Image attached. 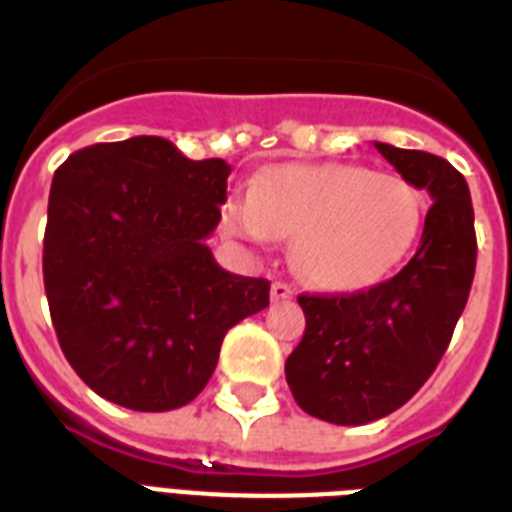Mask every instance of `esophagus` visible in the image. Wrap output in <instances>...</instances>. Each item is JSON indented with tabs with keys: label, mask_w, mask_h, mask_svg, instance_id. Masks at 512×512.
Wrapping results in <instances>:
<instances>
[{
	"label": "esophagus",
	"mask_w": 512,
	"mask_h": 512,
	"mask_svg": "<svg viewBox=\"0 0 512 512\" xmlns=\"http://www.w3.org/2000/svg\"><path fill=\"white\" fill-rule=\"evenodd\" d=\"M292 297V287L289 284H284V281H276L271 287V300L273 303H279V300H289Z\"/></svg>",
	"instance_id": "1"
}]
</instances>
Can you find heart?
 <instances>
[{
    "label": "heart",
    "mask_w": 512,
    "mask_h": 512,
    "mask_svg": "<svg viewBox=\"0 0 512 512\" xmlns=\"http://www.w3.org/2000/svg\"><path fill=\"white\" fill-rule=\"evenodd\" d=\"M420 188L358 164H276L223 207L241 239L292 241V260L324 292H361L396 268L422 231Z\"/></svg>",
    "instance_id": "obj_1"
}]
</instances>
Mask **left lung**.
Listing matches in <instances>:
<instances>
[{
    "label": "left lung",
    "mask_w": 512,
    "mask_h": 512,
    "mask_svg": "<svg viewBox=\"0 0 512 512\" xmlns=\"http://www.w3.org/2000/svg\"><path fill=\"white\" fill-rule=\"evenodd\" d=\"M433 207L420 249L377 287L353 295H300L305 335L287 358L297 406L335 425L396 412L425 385L449 348L476 273V228L465 177L441 156L374 143Z\"/></svg>",
    "instance_id": "left-lung-1"
}]
</instances>
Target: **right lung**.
Returning a JSON list of instances; mask_svg holds the SVG:
<instances>
[{
    "instance_id": "right-lung-1",
    "label": "right lung",
    "mask_w": 512,
    "mask_h": 512,
    "mask_svg": "<svg viewBox=\"0 0 512 512\" xmlns=\"http://www.w3.org/2000/svg\"><path fill=\"white\" fill-rule=\"evenodd\" d=\"M231 167L138 135L95 143L52 177L44 292L63 356L98 396L170 412L199 396L225 332L271 284L223 271L207 247Z\"/></svg>"
}]
</instances>
